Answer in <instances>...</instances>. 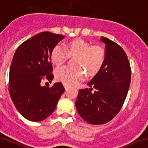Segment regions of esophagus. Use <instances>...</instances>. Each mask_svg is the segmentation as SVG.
<instances>
[{
	"mask_svg": "<svg viewBox=\"0 0 148 148\" xmlns=\"http://www.w3.org/2000/svg\"><path fill=\"white\" fill-rule=\"evenodd\" d=\"M64 88H65V90H67V89H68L69 88V86L68 85H67V84H64Z\"/></svg>",
	"mask_w": 148,
	"mask_h": 148,
	"instance_id": "1",
	"label": "esophagus"
}]
</instances>
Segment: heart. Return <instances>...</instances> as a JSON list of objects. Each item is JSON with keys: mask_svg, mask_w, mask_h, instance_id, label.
I'll list each match as a JSON object with an SVG mask.
<instances>
[{"mask_svg": "<svg viewBox=\"0 0 148 148\" xmlns=\"http://www.w3.org/2000/svg\"><path fill=\"white\" fill-rule=\"evenodd\" d=\"M68 56H75L73 63L81 66L92 76L100 70L105 61V51L98 46H91L88 42L81 38H77L68 42L64 48L57 45L51 53V62L57 66H61L65 62ZM78 66H64L57 69L56 78L59 81L68 86H73L84 80L85 73Z\"/></svg>", "mask_w": 148, "mask_h": 148, "instance_id": "heart-1", "label": "heart"}]
</instances>
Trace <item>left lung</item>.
Returning a JSON list of instances; mask_svg holds the SVG:
<instances>
[{
    "label": "left lung",
    "instance_id": "1",
    "mask_svg": "<svg viewBox=\"0 0 148 148\" xmlns=\"http://www.w3.org/2000/svg\"><path fill=\"white\" fill-rule=\"evenodd\" d=\"M105 61L87 84L90 88L80 89L75 102L77 112L87 123L103 124L119 113L126 99L131 83V67L123 49L105 37ZM95 88L91 92L92 88Z\"/></svg>",
    "mask_w": 148,
    "mask_h": 148
}]
</instances>
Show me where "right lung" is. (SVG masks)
<instances>
[{
    "instance_id": "right-lung-1",
    "label": "right lung",
    "mask_w": 148,
    "mask_h": 148,
    "mask_svg": "<svg viewBox=\"0 0 148 148\" xmlns=\"http://www.w3.org/2000/svg\"><path fill=\"white\" fill-rule=\"evenodd\" d=\"M64 38L49 32L38 33L22 43L15 51L9 71L8 91L18 112L30 121L45 120L54 112L64 91L62 83L51 82L54 75L51 53Z\"/></svg>"
}]
</instances>
